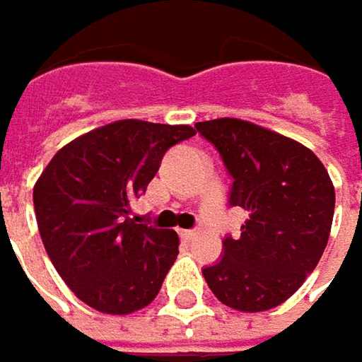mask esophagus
<instances>
[{
  "label": "esophagus",
  "instance_id": "obj_1",
  "mask_svg": "<svg viewBox=\"0 0 362 362\" xmlns=\"http://www.w3.org/2000/svg\"><path fill=\"white\" fill-rule=\"evenodd\" d=\"M179 235H181L185 241H189V239H195V237H197V230H181Z\"/></svg>",
  "mask_w": 362,
  "mask_h": 362
}]
</instances>
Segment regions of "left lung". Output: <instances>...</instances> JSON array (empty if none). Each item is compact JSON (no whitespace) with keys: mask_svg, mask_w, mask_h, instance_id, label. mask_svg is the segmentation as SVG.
<instances>
[{"mask_svg":"<svg viewBox=\"0 0 362 362\" xmlns=\"http://www.w3.org/2000/svg\"><path fill=\"white\" fill-rule=\"evenodd\" d=\"M233 177L230 206L247 210L241 237L204 268L222 305L259 313L291 298L322 259L336 192L322 160L303 144L251 121L222 117L195 123Z\"/></svg>","mask_w":362,"mask_h":362,"instance_id":"left-lung-1","label":"left lung"}]
</instances>
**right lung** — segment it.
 Here are the masks:
<instances>
[{
  "label": "right lung",
  "mask_w": 362,
  "mask_h": 362,
  "mask_svg": "<svg viewBox=\"0 0 362 362\" xmlns=\"http://www.w3.org/2000/svg\"><path fill=\"white\" fill-rule=\"evenodd\" d=\"M192 125L121 119L65 144L35 183L42 245L74 295L109 315L150 305L179 255V235L129 218L170 146Z\"/></svg>",
  "instance_id": "1"
}]
</instances>
